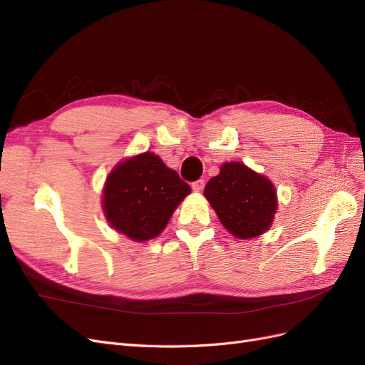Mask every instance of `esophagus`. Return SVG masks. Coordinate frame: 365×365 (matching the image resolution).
<instances>
[{
    "instance_id": "1",
    "label": "esophagus",
    "mask_w": 365,
    "mask_h": 365,
    "mask_svg": "<svg viewBox=\"0 0 365 365\" xmlns=\"http://www.w3.org/2000/svg\"><path fill=\"white\" fill-rule=\"evenodd\" d=\"M204 185H205L204 180H197V181L192 182V189H193V192H202Z\"/></svg>"
}]
</instances>
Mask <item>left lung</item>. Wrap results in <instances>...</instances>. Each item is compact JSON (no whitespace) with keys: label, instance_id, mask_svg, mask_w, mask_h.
<instances>
[{"label":"left lung","instance_id":"8db88e82","mask_svg":"<svg viewBox=\"0 0 365 365\" xmlns=\"http://www.w3.org/2000/svg\"><path fill=\"white\" fill-rule=\"evenodd\" d=\"M204 196L222 225L239 239L264 233L277 210L272 182L237 161L220 165L219 175L207 182Z\"/></svg>","mask_w":365,"mask_h":365}]
</instances>
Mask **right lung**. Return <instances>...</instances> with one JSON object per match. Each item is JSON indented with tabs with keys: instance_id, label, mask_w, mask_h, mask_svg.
<instances>
[{
	"instance_id": "obj_1",
	"label": "right lung",
	"mask_w": 365,
	"mask_h": 365,
	"mask_svg": "<svg viewBox=\"0 0 365 365\" xmlns=\"http://www.w3.org/2000/svg\"><path fill=\"white\" fill-rule=\"evenodd\" d=\"M190 190L158 155L145 152L117 164L108 175L103 212L118 233L145 242L161 233Z\"/></svg>"
}]
</instances>
